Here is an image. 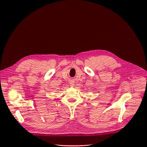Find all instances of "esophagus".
<instances>
[{
  "instance_id": "34e87169",
  "label": "esophagus",
  "mask_w": 147,
  "mask_h": 147,
  "mask_svg": "<svg viewBox=\"0 0 147 147\" xmlns=\"http://www.w3.org/2000/svg\"><path fill=\"white\" fill-rule=\"evenodd\" d=\"M74 82H70V86L71 87H73V86H74Z\"/></svg>"
}]
</instances>
